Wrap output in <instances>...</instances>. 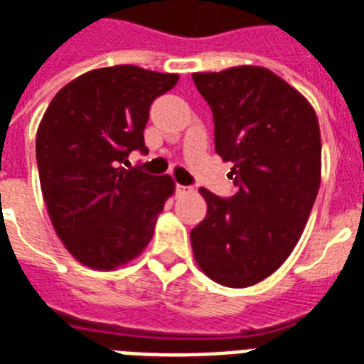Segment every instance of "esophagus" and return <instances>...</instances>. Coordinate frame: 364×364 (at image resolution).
I'll return each mask as SVG.
<instances>
[{
    "label": "esophagus",
    "instance_id": "34e87169",
    "mask_svg": "<svg viewBox=\"0 0 364 364\" xmlns=\"http://www.w3.org/2000/svg\"><path fill=\"white\" fill-rule=\"evenodd\" d=\"M176 192H178V193H190V192H192V188H190V186L176 184Z\"/></svg>",
    "mask_w": 364,
    "mask_h": 364
}]
</instances>
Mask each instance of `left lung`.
I'll use <instances>...</instances> for the list:
<instances>
[{"mask_svg": "<svg viewBox=\"0 0 364 364\" xmlns=\"http://www.w3.org/2000/svg\"><path fill=\"white\" fill-rule=\"evenodd\" d=\"M209 103L215 151L232 161L236 192H199L207 215L190 234L199 269L245 288L274 272L296 247L321 184L318 120L297 90L263 67L196 73Z\"/></svg>", "mask_w": 364, "mask_h": 364, "instance_id": "obj_1", "label": "left lung"}]
</instances>
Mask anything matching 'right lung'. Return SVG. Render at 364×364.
<instances>
[{
  "mask_svg": "<svg viewBox=\"0 0 364 364\" xmlns=\"http://www.w3.org/2000/svg\"><path fill=\"white\" fill-rule=\"evenodd\" d=\"M176 82L178 75L134 65L95 68L59 90L43 114L36 134L43 201L57 236L90 269L113 270L140 255L174 192L168 174L130 166L128 155L147 151L149 107Z\"/></svg>",
  "mask_w": 364,
  "mask_h": 364,
  "instance_id": "obj_1",
  "label": "right lung"
}]
</instances>
